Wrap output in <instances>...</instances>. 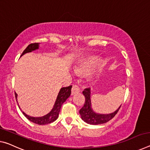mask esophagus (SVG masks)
<instances>
[{"mask_svg": "<svg viewBox=\"0 0 150 150\" xmlns=\"http://www.w3.org/2000/svg\"><path fill=\"white\" fill-rule=\"evenodd\" d=\"M80 91L79 88L78 87L77 85H73V87H72V89H71V95L73 96V95H75V93H79Z\"/></svg>", "mask_w": 150, "mask_h": 150, "instance_id": "obj_1", "label": "esophagus"}]
</instances>
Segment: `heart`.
<instances>
[{
    "label": "heart",
    "mask_w": 150,
    "mask_h": 150,
    "mask_svg": "<svg viewBox=\"0 0 150 150\" xmlns=\"http://www.w3.org/2000/svg\"><path fill=\"white\" fill-rule=\"evenodd\" d=\"M97 60L96 59H89L87 63H85L83 65H81L79 67H77V68H75L74 69V72L75 73H77V74H79L82 72L85 69H86L87 67H89L91 65H94V64H96L97 63Z\"/></svg>",
    "instance_id": "1"
}]
</instances>
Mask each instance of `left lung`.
<instances>
[{"instance_id":"8db88e82","label":"left lung","mask_w":150,"mask_h":150,"mask_svg":"<svg viewBox=\"0 0 150 150\" xmlns=\"http://www.w3.org/2000/svg\"><path fill=\"white\" fill-rule=\"evenodd\" d=\"M83 96H85V102L83 108L79 110L81 118L85 123L91 125H99L103 124L109 122L111 119L114 117L116 113L118 112L121 105L112 113L103 114L96 113L92 108L91 100V88H87L83 91Z\"/></svg>"}]
</instances>
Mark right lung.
I'll list each match as a JSON object with an SVG mask.
<instances>
[{
  "label": "right lung",
  "mask_w": 150,
  "mask_h": 150,
  "mask_svg": "<svg viewBox=\"0 0 150 150\" xmlns=\"http://www.w3.org/2000/svg\"><path fill=\"white\" fill-rule=\"evenodd\" d=\"M39 44L40 43H32L30 44L25 49V51L23 52L22 54H21V57H22L24 54L27 53H30V52L34 51L35 50H37L39 49ZM71 87L72 86L70 85V86L67 87H62L61 88L60 91H59V93L57 95V99L54 102L53 108L49 112L45 115L42 117H32V116H30L26 114L25 112L21 110L20 106L18 105V101H17V94L15 93V98L16 102H17V104L18 105V108L21 109V111H22V113L24 114V115L27 117L28 120L32 122L33 123H36V124L39 125H45L48 124L51 122H53L55 121L59 117V113L60 112V109L61 108V105L62 104L65 102L67 99H68L71 93Z\"/></svg>",
  "instance_id": "1"
}]
</instances>
